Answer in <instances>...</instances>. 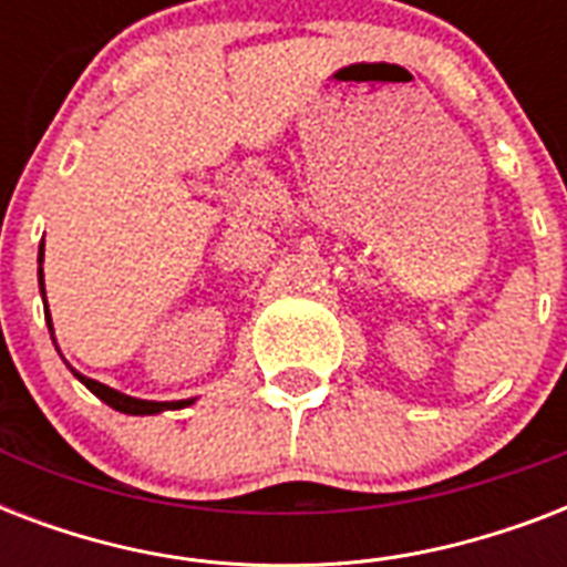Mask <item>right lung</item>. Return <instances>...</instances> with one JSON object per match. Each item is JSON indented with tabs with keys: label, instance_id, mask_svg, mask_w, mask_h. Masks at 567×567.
Masks as SVG:
<instances>
[{
	"label": "right lung",
	"instance_id": "right-lung-1",
	"mask_svg": "<svg viewBox=\"0 0 567 567\" xmlns=\"http://www.w3.org/2000/svg\"><path fill=\"white\" fill-rule=\"evenodd\" d=\"M40 261H43V247H40ZM40 293H43V267H40ZM47 320H49V306H47ZM49 329H52V320H49ZM55 341V338H52ZM75 373V371H73ZM75 377L82 379L84 385L91 388L93 394L100 396L102 403H109L111 409H117L123 414H155V412H164V409H182V405H190L194 400H179V403H153V400H135V396H126L114 391V388L102 385L96 379H87L82 373H75Z\"/></svg>",
	"mask_w": 567,
	"mask_h": 567
}]
</instances>
